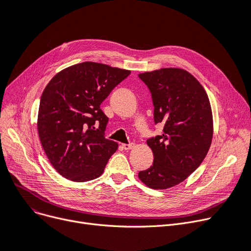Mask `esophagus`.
Segmentation results:
<instances>
[{"label":"esophagus","mask_w":251,"mask_h":251,"mask_svg":"<svg viewBox=\"0 0 251 251\" xmlns=\"http://www.w3.org/2000/svg\"><path fill=\"white\" fill-rule=\"evenodd\" d=\"M134 147L133 144H122V148L124 150H131Z\"/></svg>","instance_id":"esophagus-1"}]
</instances>
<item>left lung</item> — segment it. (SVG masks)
<instances>
[{"label":"left lung","instance_id":"obj_1","mask_svg":"<svg viewBox=\"0 0 251 251\" xmlns=\"http://www.w3.org/2000/svg\"><path fill=\"white\" fill-rule=\"evenodd\" d=\"M151 94L155 124L163 132L147 140L152 165L138 177L151 189L176 186L197 169L211 145L213 121L209 99L193 75L161 69L138 75Z\"/></svg>","mask_w":251,"mask_h":251}]
</instances>
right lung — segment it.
I'll use <instances>...</instances> for the list:
<instances>
[{"label": "right lung", "mask_w": 251, "mask_h": 251, "mask_svg": "<svg viewBox=\"0 0 251 251\" xmlns=\"http://www.w3.org/2000/svg\"><path fill=\"white\" fill-rule=\"evenodd\" d=\"M130 71L86 61L56 74L41 96L38 132L50 163L73 181L100 177L118 144L104 137L101 102Z\"/></svg>", "instance_id": "right-lung-1"}]
</instances>
